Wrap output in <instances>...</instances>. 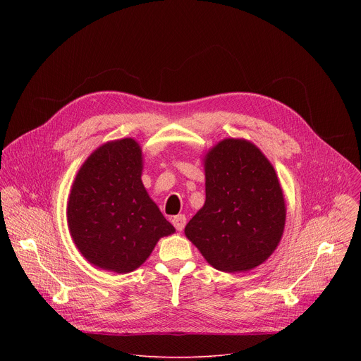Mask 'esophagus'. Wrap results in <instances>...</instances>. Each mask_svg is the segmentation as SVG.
<instances>
[{"instance_id":"1","label":"esophagus","mask_w":361,"mask_h":361,"mask_svg":"<svg viewBox=\"0 0 361 361\" xmlns=\"http://www.w3.org/2000/svg\"><path fill=\"white\" fill-rule=\"evenodd\" d=\"M185 223H187V219L184 214H178L173 219V226L178 230V231H183L184 227H185Z\"/></svg>"}]
</instances>
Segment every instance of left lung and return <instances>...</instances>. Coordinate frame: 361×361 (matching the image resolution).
<instances>
[{
	"label": "left lung",
	"instance_id": "obj_1",
	"mask_svg": "<svg viewBox=\"0 0 361 361\" xmlns=\"http://www.w3.org/2000/svg\"><path fill=\"white\" fill-rule=\"evenodd\" d=\"M205 202L185 226L210 266L226 273L263 264L277 248L286 202L276 170L252 142L226 138L204 157Z\"/></svg>",
	"mask_w": 361,
	"mask_h": 361
}]
</instances>
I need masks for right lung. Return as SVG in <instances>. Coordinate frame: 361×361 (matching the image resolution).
I'll list each match as a JSON object with an SVG mask.
<instances>
[{"label":"right lung","instance_id":"obj_1","mask_svg":"<svg viewBox=\"0 0 361 361\" xmlns=\"http://www.w3.org/2000/svg\"><path fill=\"white\" fill-rule=\"evenodd\" d=\"M142 151L133 138L98 147L78 170L67 204L70 234L92 266L126 274L138 269L176 228L142 181Z\"/></svg>","mask_w":361,"mask_h":361}]
</instances>
